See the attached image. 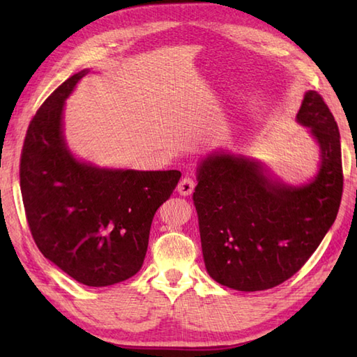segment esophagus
<instances>
[{
	"mask_svg": "<svg viewBox=\"0 0 357 357\" xmlns=\"http://www.w3.org/2000/svg\"><path fill=\"white\" fill-rule=\"evenodd\" d=\"M195 185H196V181L192 176H184L178 184V192L183 196H188L193 193Z\"/></svg>",
	"mask_w": 357,
	"mask_h": 357,
	"instance_id": "34e87169",
	"label": "esophagus"
}]
</instances>
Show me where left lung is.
Returning <instances> with one entry per match:
<instances>
[{
	"label": "left lung",
	"instance_id": "obj_1",
	"mask_svg": "<svg viewBox=\"0 0 357 357\" xmlns=\"http://www.w3.org/2000/svg\"><path fill=\"white\" fill-rule=\"evenodd\" d=\"M298 121L321 147L312 183L287 187L242 156L211 155L199 164L193 201L204 262L216 282L239 291L268 290L290 279L319 247L344 190L340 136L324 98L305 93Z\"/></svg>",
	"mask_w": 357,
	"mask_h": 357
}]
</instances>
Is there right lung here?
<instances>
[{
	"mask_svg": "<svg viewBox=\"0 0 357 357\" xmlns=\"http://www.w3.org/2000/svg\"><path fill=\"white\" fill-rule=\"evenodd\" d=\"M86 73L66 79L30 119L20 185L30 233L44 257L79 284L107 287L142 267L151 221L181 172L104 170L70 155L63 107Z\"/></svg>",
	"mask_w": 357,
	"mask_h": 357,
	"instance_id": "obj_1",
	"label": "right lung"
}]
</instances>
